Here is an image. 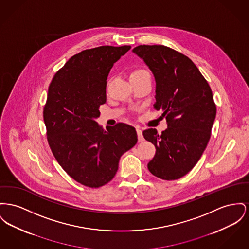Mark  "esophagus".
Segmentation results:
<instances>
[{
    "label": "esophagus",
    "instance_id": "1",
    "mask_svg": "<svg viewBox=\"0 0 249 249\" xmlns=\"http://www.w3.org/2000/svg\"><path fill=\"white\" fill-rule=\"evenodd\" d=\"M136 132H137V136H138V141H139V142H142V141L144 140L142 131H141L139 128H136Z\"/></svg>",
    "mask_w": 249,
    "mask_h": 249
}]
</instances>
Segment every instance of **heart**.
Segmentation results:
<instances>
[{
	"instance_id": "1",
	"label": "heart",
	"mask_w": 249,
	"mask_h": 249,
	"mask_svg": "<svg viewBox=\"0 0 249 249\" xmlns=\"http://www.w3.org/2000/svg\"><path fill=\"white\" fill-rule=\"evenodd\" d=\"M143 71H143V70H136V71H132V74H131V75H133V74L140 73V72H143Z\"/></svg>"
}]
</instances>
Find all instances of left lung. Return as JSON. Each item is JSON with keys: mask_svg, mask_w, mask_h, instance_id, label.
<instances>
[{"mask_svg": "<svg viewBox=\"0 0 249 249\" xmlns=\"http://www.w3.org/2000/svg\"><path fill=\"white\" fill-rule=\"evenodd\" d=\"M132 52L154 75L153 106L167 122L161 134L156 129L143 132L156 148L147 168L161 179H178L196 164L210 140L216 116L212 89L193 61L171 48L140 45Z\"/></svg>", "mask_w": 249, "mask_h": 249, "instance_id": "obj_1", "label": "left lung"}]
</instances>
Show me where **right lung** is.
<instances>
[{"mask_svg":"<svg viewBox=\"0 0 249 249\" xmlns=\"http://www.w3.org/2000/svg\"><path fill=\"white\" fill-rule=\"evenodd\" d=\"M131 46H101L82 51L59 70L48 89L43 118L56 161L79 183L99 188L118 169L123 153L137 143L135 129L125 123L96 122L106 103V80L114 64Z\"/></svg>","mask_w":249,"mask_h":249,"instance_id":"right-lung-1","label":"right lung"}]
</instances>
